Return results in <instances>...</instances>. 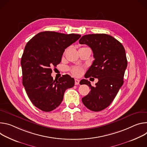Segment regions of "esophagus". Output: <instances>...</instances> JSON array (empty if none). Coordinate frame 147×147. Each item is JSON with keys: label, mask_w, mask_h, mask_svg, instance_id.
Here are the masks:
<instances>
[{"label": "esophagus", "mask_w": 147, "mask_h": 147, "mask_svg": "<svg viewBox=\"0 0 147 147\" xmlns=\"http://www.w3.org/2000/svg\"><path fill=\"white\" fill-rule=\"evenodd\" d=\"M79 79H75V85H78L79 84Z\"/></svg>", "instance_id": "34e87169"}]
</instances>
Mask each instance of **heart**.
Instances as JSON below:
<instances>
[{
	"label": "heart",
	"mask_w": 147,
	"mask_h": 147,
	"mask_svg": "<svg viewBox=\"0 0 147 147\" xmlns=\"http://www.w3.org/2000/svg\"><path fill=\"white\" fill-rule=\"evenodd\" d=\"M71 73L75 76H79L84 72V69L80 67H74L69 69Z\"/></svg>",
	"instance_id": "1"
}]
</instances>
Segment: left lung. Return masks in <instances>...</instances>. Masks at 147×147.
Listing matches in <instances>:
<instances>
[{"mask_svg": "<svg viewBox=\"0 0 147 147\" xmlns=\"http://www.w3.org/2000/svg\"><path fill=\"white\" fill-rule=\"evenodd\" d=\"M79 42L90 47L94 58L85 77L98 79L94 86L86 79L80 81V85L90 88V92L82 100L89 110L99 111L111 104L123 84L127 67L125 49L118 40L106 34L85 35Z\"/></svg>", "mask_w": 147, "mask_h": 147, "instance_id": "left-lung-1", "label": "left lung"}]
</instances>
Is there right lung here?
Masks as SVG:
<instances>
[{"label": "right lung", "instance_id": "right-lung-1", "mask_svg": "<svg viewBox=\"0 0 147 147\" xmlns=\"http://www.w3.org/2000/svg\"><path fill=\"white\" fill-rule=\"evenodd\" d=\"M80 36L47 31L39 32L27 43L21 59L23 85L32 103L42 111L56 109L65 90L74 86V79L68 75L54 80L51 68L61 62L65 49Z\"/></svg>", "mask_w": 147, "mask_h": 147}]
</instances>
